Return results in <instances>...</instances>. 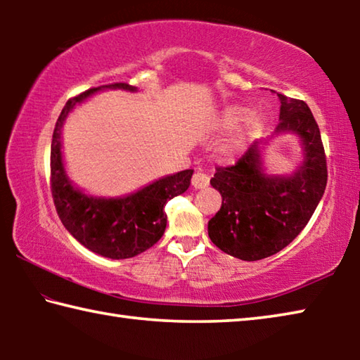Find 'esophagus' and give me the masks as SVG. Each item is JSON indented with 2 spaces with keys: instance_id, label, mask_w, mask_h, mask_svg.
Wrapping results in <instances>:
<instances>
[{
  "instance_id": "34e87169",
  "label": "esophagus",
  "mask_w": 360,
  "mask_h": 360,
  "mask_svg": "<svg viewBox=\"0 0 360 360\" xmlns=\"http://www.w3.org/2000/svg\"><path fill=\"white\" fill-rule=\"evenodd\" d=\"M210 184V178L202 172H195L192 176V186L195 188H205Z\"/></svg>"
}]
</instances>
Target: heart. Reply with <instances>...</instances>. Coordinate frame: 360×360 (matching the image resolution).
Returning a JSON list of instances; mask_svg holds the SVG:
<instances>
[{
    "mask_svg": "<svg viewBox=\"0 0 360 360\" xmlns=\"http://www.w3.org/2000/svg\"><path fill=\"white\" fill-rule=\"evenodd\" d=\"M252 111L248 108L243 106H229L225 111L221 114V119H219V129L221 130H233L236 127H240L251 118ZM262 127H264V119L262 117H254L249 121L248 127L243 130L238 136L225 146L224 154L227 157H233L236 152L245 149V146L251 138H254L260 131Z\"/></svg>",
    "mask_w": 360,
    "mask_h": 360,
    "instance_id": "b5f03b06",
    "label": "heart"
}]
</instances>
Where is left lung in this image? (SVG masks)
I'll return each instance as SVG.
<instances>
[{
  "instance_id": "1",
  "label": "left lung",
  "mask_w": 360,
  "mask_h": 360,
  "mask_svg": "<svg viewBox=\"0 0 360 360\" xmlns=\"http://www.w3.org/2000/svg\"><path fill=\"white\" fill-rule=\"evenodd\" d=\"M281 101L276 133H294L303 146V163L289 176L264 172L262 146L254 141L231 167H219L211 186L222 206L208 222V235L221 251L254 262L284 249L304 229L327 184L321 131L308 105L278 94Z\"/></svg>"
}]
</instances>
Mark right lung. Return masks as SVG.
<instances>
[{"label":"right lung","instance_id":"right-lung-1","mask_svg":"<svg viewBox=\"0 0 360 360\" xmlns=\"http://www.w3.org/2000/svg\"><path fill=\"white\" fill-rule=\"evenodd\" d=\"M103 89L136 92L125 82L101 85L66 101L53 129L51 146V187L53 205L65 229L90 251L108 259H130L162 238L167 227L165 205L191 186L193 169L165 176L138 192L117 198L92 197L71 184L62 155V129L76 105Z\"/></svg>","mask_w":360,"mask_h":360}]
</instances>
